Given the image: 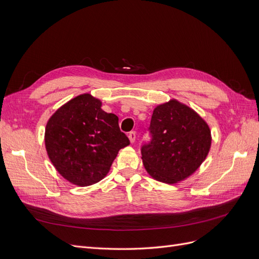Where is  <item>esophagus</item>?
Instances as JSON below:
<instances>
[{"label":"esophagus","mask_w":259,"mask_h":259,"mask_svg":"<svg viewBox=\"0 0 259 259\" xmlns=\"http://www.w3.org/2000/svg\"><path fill=\"white\" fill-rule=\"evenodd\" d=\"M128 138H130V142H131L132 144L135 143V140H136V133H135L134 131L130 132V133H128Z\"/></svg>","instance_id":"obj_1"}]
</instances>
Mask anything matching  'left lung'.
<instances>
[{
  "label": "left lung",
  "instance_id": "left-lung-1",
  "mask_svg": "<svg viewBox=\"0 0 259 259\" xmlns=\"http://www.w3.org/2000/svg\"><path fill=\"white\" fill-rule=\"evenodd\" d=\"M149 131L151 142L142 147L148 174L165 184L192 175L206 159L211 144L207 123L176 99L156 106Z\"/></svg>",
  "mask_w": 259,
  "mask_h": 259
}]
</instances>
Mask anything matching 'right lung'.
Instances as JSON below:
<instances>
[{"label":"right lung","mask_w":259,"mask_h":259,"mask_svg":"<svg viewBox=\"0 0 259 259\" xmlns=\"http://www.w3.org/2000/svg\"><path fill=\"white\" fill-rule=\"evenodd\" d=\"M130 145L119 117L101 109L91 94L69 100L45 127V148L58 173L73 185L100 182L110 170L120 149Z\"/></svg>","instance_id":"1"}]
</instances>
